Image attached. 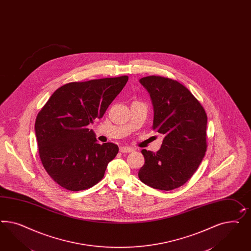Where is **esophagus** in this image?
Segmentation results:
<instances>
[{
  "label": "esophagus",
  "mask_w": 251,
  "mask_h": 251,
  "mask_svg": "<svg viewBox=\"0 0 251 251\" xmlns=\"http://www.w3.org/2000/svg\"><path fill=\"white\" fill-rule=\"evenodd\" d=\"M133 151H134V149H132L130 147H121L120 148V152H122V153H130Z\"/></svg>",
  "instance_id": "34e87169"
}]
</instances>
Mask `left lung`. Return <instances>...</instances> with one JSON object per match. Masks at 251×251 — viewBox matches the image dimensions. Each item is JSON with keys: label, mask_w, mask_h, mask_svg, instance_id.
<instances>
[{"label": "left lung", "mask_w": 251, "mask_h": 251, "mask_svg": "<svg viewBox=\"0 0 251 251\" xmlns=\"http://www.w3.org/2000/svg\"><path fill=\"white\" fill-rule=\"evenodd\" d=\"M139 82L151 95L153 130L163 136L156 153L142 150L138 178L157 190L171 191L194 175L206 151L207 115L192 93L178 81L148 76Z\"/></svg>", "instance_id": "1"}]
</instances>
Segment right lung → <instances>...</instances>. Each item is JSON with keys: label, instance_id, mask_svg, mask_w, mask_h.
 Instances as JSON below:
<instances>
[{"label": "right lung", "instance_id": "add662e5", "mask_svg": "<svg viewBox=\"0 0 251 251\" xmlns=\"http://www.w3.org/2000/svg\"><path fill=\"white\" fill-rule=\"evenodd\" d=\"M127 80L121 76L65 84L38 113L35 132L39 157L58 185L77 192L102 179L119 150L115 144H98L88 126L102 117Z\"/></svg>", "mask_w": 251, "mask_h": 251}]
</instances>
